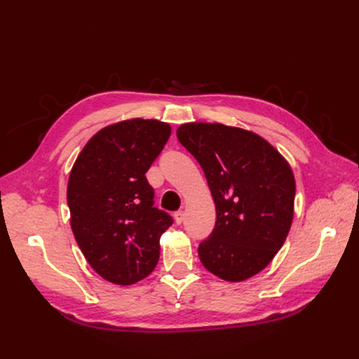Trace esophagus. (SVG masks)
<instances>
[{"instance_id": "esophagus-1", "label": "esophagus", "mask_w": 359, "mask_h": 359, "mask_svg": "<svg viewBox=\"0 0 359 359\" xmlns=\"http://www.w3.org/2000/svg\"><path fill=\"white\" fill-rule=\"evenodd\" d=\"M173 219H175L177 224H181L184 222V211H177L175 214H173Z\"/></svg>"}]
</instances>
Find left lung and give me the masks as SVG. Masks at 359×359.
<instances>
[{
  "mask_svg": "<svg viewBox=\"0 0 359 359\" xmlns=\"http://www.w3.org/2000/svg\"><path fill=\"white\" fill-rule=\"evenodd\" d=\"M177 136L198 160L217 220L199 245L202 265L240 283L265 269L285 244L295 208V177L287 160L252 130L187 123Z\"/></svg>",
  "mask_w": 359,
  "mask_h": 359,
  "instance_id": "left-lung-1",
  "label": "left lung"
}]
</instances>
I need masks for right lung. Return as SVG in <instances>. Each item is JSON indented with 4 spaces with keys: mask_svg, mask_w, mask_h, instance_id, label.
I'll return each mask as SVG.
<instances>
[{
    "mask_svg": "<svg viewBox=\"0 0 359 359\" xmlns=\"http://www.w3.org/2000/svg\"><path fill=\"white\" fill-rule=\"evenodd\" d=\"M170 136L158 119L130 118L99 130L70 170V226L102 278L128 286L153 273L172 217L154 208L145 173Z\"/></svg>",
    "mask_w": 359,
    "mask_h": 359,
    "instance_id": "1",
    "label": "right lung"
}]
</instances>
